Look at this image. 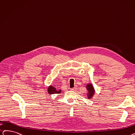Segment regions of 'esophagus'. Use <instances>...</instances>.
<instances>
[{"instance_id": "1", "label": "esophagus", "mask_w": 135, "mask_h": 135, "mask_svg": "<svg viewBox=\"0 0 135 135\" xmlns=\"http://www.w3.org/2000/svg\"><path fill=\"white\" fill-rule=\"evenodd\" d=\"M77 90V86H75V87L71 89V90H72V91H76Z\"/></svg>"}]
</instances>
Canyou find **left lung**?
<instances>
[{"mask_svg": "<svg viewBox=\"0 0 135 135\" xmlns=\"http://www.w3.org/2000/svg\"><path fill=\"white\" fill-rule=\"evenodd\" d=\"M86 88L87 90V93H86L87 98H88V99H91L93 96H94L95 93V90L93 86V84L90 83H88L86 85Z\"/></svg>", "mask_w": 135, "mask_h": 135, "instance_id": "obj_1", "label": "left lung"}]
</instances>
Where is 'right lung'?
<instances>
[{"mask_svg": "<svg viewBox=\"0 0 135 135\" xmlns=\"http://www.w3.org/2000/svg\"><path fill=\"white\" fill-rule=\"evenodd\" d=\"M47 91L50 94H60L61 93L62 90L61 89H57L55 87L50 85L48 87Z\"/></svg>", "mask_w": 135, "mask_h": 135, "instance_id": "1", "label": "right lung"}]
</instances>
